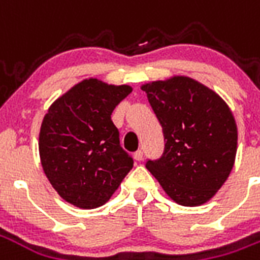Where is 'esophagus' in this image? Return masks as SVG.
I'll return each instance as SVG.
<instances>
[{
  "label": "esophagus",
  "instance_id": "esophagus-1",
  "mask_svg": "<svg viewBox=\"0 0 260 260\" xmlns=\"http://www.w3.org/2000/svg\"><path fill=\"white\" fill-rule=\"evenodd\" d=\"M134 156H135V160H138V161H141L142 158H143V152H142V150H136Z\"/></svg>",
  "mask_w": 260,
  "mask_h": 260
}]
</instances>
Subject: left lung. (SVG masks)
<instances>
[{"label": "left lung", "instance_id": "left-lung-1", "mask_svg": "<svg viewBox=\"0 0 260 260\" xmlns=\"http://www.w3.org/2000/svg\"><path fill=\"white\" fill-rule=\"evenodd\" d=\"M163 128L164 150L146 169L182 206H198L221 188L237 153L229 106L196 80L178 76L142 86Z\"/></svg>", "mask_w": 260, "mask_h": 260}]
</instances>
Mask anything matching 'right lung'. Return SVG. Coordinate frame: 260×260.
<instances>
[{
  "label": "right lung",
  "instance_id": "right-lung-1",
  "mask_svg": "<svg viewBox=\"0 0 260 260\" xmlns=\"http://www.w3.org/2000/svg\"><path fill=\"white\" fill-rule=\"evenodd\" d=\"M129 86L86 79L51 104L43 119L39 150L44 173L74 206L104 205L134 167L111 119Z\"/></svg>",
  "mask_w": 260,
  "mask_h": 260
}]
</instances>
